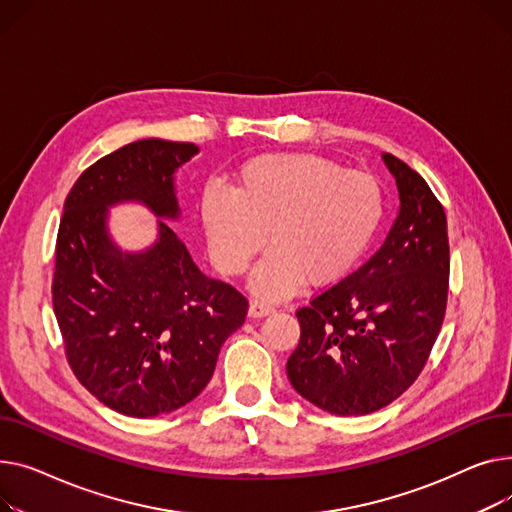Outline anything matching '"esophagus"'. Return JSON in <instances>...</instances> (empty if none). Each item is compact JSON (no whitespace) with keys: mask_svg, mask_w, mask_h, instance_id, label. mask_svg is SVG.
<instances>
[{"mask_svg":"<svg viewBox=\"0 0 512 512\" xmlns=\"http://www.w3.org/2000/svg\"><path fill=\"white\" fill-rule=\"evenodd\" d=\"M273 312H275V306H270L266 302H258V299H252V304H250V316L252 318H262V316H268Z\"/></svg>","mask_w":512,"mask_h":512,"instance_id":"1","label":"esophagus"}]
</instances>
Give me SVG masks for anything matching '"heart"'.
Returning a JSON list of instances; mask_svg holds the SVG:
<instances>
[{"label": "heart", "mask_w": 512, "mask_h": 512, "mask_svg": "<svg viewBox=\"0 0 512 512\" xmlns=\"http://www.w3.org/2000/svg\"><path fill=\"white\" fill-rule=\"evenodd\" d=\"M384 219V192L370 173L314 153L264 155L237 173L233 190L202 198V225L219 273L239 277L264 250L254 291L293 295L308 279L333 285L364 258Z\"/></svg>", "instance_id": "heart-1"}]
</instances>
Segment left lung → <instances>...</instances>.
<instances>
[{
	"label": "left lung",
	"instance_id": "left-lung-1",
	"mask_svg": "<svg viewBox=\"0 0 512 512\" xmlns=\"http://www.w3.org/2000/svg\"><path fill=\"white\" fill-rule=\"evenodd\" d=\"M401 208L380 250L295 312L293 388L335 415H366L401 397L424 370L448 299L446 215L426 179L384 153Z\"/></svg>",
	"mask_w": 512,
	"mask_h": 512
}]
</instances>
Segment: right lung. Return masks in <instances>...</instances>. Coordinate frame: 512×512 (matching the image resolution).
Returning a JSON list of instances; mask_svg holds the SVG:
<instances>
[{
    "label": "right lung",
    "mask_w": 512,
    "mask_h": 512,
    "mask_svg": "<svg viewBox=\"0 0 512 512\" xmlns=\"http://www.w3.org/2000/svg\"><path fill=\"white\" fill-rule=\"evenodd\" d=\"M196 153L192 142L159 138L117 148L82 171L59 221L51 295L68 364L90 395L130 417L198 397L248 314V299L202 275L165 221L138 254L107 233V206L124 200L175 219L173 173Z\"/></svg>",
    "instance_id": "obj_1"
}]
</instances>
